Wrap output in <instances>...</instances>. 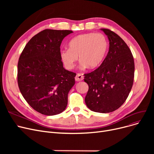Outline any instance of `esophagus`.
Listing matches in <instances>:
<instances>
[{"label": "esophagus", "mask_w": 154, "mask_h": 154, "mask_svg": "<svg viewBox=\"0 0 154 154\" xmlns=\"http://www.w3.org/2000/svg\"><path fill=\"white\" fill-rule=\"evenodd\" d=\"M84 79V76L82 75V74H77L75 77V80H76L77 82H79V81H81Z\"/></svg>", "instance_id": "esophagus-1"}]
</instances>
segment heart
Instances as JSON below:
<instances>
[{"label": "heart", "instance_id": "b5f03b06", "mask_svg": "<svg viewBox=\"0 0 154 154\" xmlns=\"http://www.w3.org/2000/svg\"><path fill=\"white\" fill-rule=\"evenodd\" d=\"M107 37L101 33H86L73 38L69 43V48L60 51V59L67 69H72L78 60L80 67L94 69L103 62L109 49Z\"/></svg>", "mask_w": 154, "mask_h": 154}]
</instances>
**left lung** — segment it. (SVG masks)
Listing matches in <instances>:
<instances>
[{"label": "left lung", "instance_id": "left-lung-1", "mask_svg": "<svg viewBox=\"0 0 154 154\" xmlns=\"http://www.w3.org/2000/svg\"><path fill=\"white\" fill-rule=\"evenodd\" d=\"M109 40V51L100 67L84 74L88 85L85 102L92 111L109 113L125 102L134 83V60L124 40L114 32L101 29Z\"/></svg>", "mask_w": 154, "mask_h": 154}]
</instances>
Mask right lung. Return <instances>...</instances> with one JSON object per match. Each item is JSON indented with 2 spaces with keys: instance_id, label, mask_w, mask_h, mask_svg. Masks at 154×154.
<instances>
[{
  "instance_id": "obj_1",
  "label": "right lung",
  "mask_w": 154,
  "mask_h": 154,
  "mask_svg": "<svg viewBox=\"0 0 154 154\" xmlns=\"http://www.w3.org/2000/svg\"><path fill=\"white\" fill-rule=\"evenodd\" d=\"M72 30L45 29L24 47L17 65V82L23 98L37 112L45 116L66 109L68 93L76 74L65 69L60 46Z\"/></svg>"
}]
</instances>
